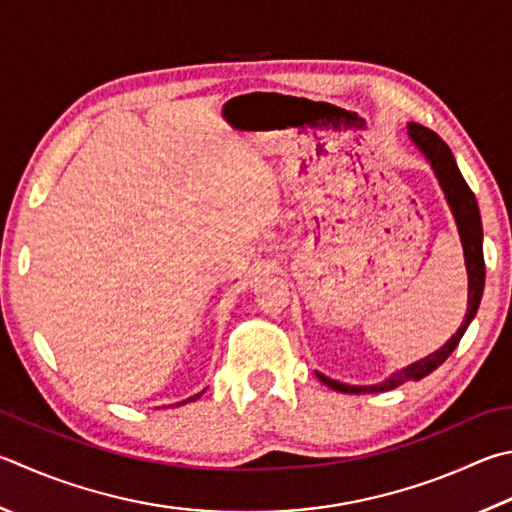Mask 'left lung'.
<instances>
[{
	"label": "left lung",
	"mask_w": 512,
	"mask_h": 512,
	"mask_svg": "<svg viewBox=\"0 0 512 512\" xmlns=\"http://www.w3.org/2000/svg\"><path fill=\"white\" fill-rule=\"evenodd\" d=\"M407 134H410V138L418 150L423 152L425 159L430 161L436 179H439V185L445 192V199H448V203H450L454 221H457L459 237L463 244V257H466V268H468V313H466V318H463L459 331L454 333V336L445 342L439 351L430 353V356L414 362V365H410V367L396 371V374L383 380V383L360 387V385L338 383V380L318 374V378L324 385L336 389V392H342V394L389 392V389L403 385V383H407V380H421L427 374H432V371L439 365H443V362L448 360L450 353L457 349L459 340L463 338V333H466V329H468V324L472 322V318H475L479 302H481V295H483L486 264H483V246H481L483 230H481V217H479V206H477L475 194H472L466 179L461 176L457 161H454V156L450 152V147L445 145L441 138L432 132V129L410 123L407 125Z\"/></svg>",
	"instance_id": "obj_1"
}]
</instances>
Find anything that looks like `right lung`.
Returning <instances> with one entry per match:
<instances>
[{
    "mask_svg": "<svg viewBox=\"0 0 512 512\" xmlns=\"http://www.w3.org/2000/svg\"><path fill=\"white\" fill-rule=\"evenodd\" d=\"M203 392H199V394H194V396H190V398H185V401H181V403H176V405H185V403H190V401H197V398L201 396Z\"/></svg>",
    "mask_w": 512,
    "mask_h": 512,
    "instance_id": "obj_1",
    "label": "right lung"
}]
</instances>
